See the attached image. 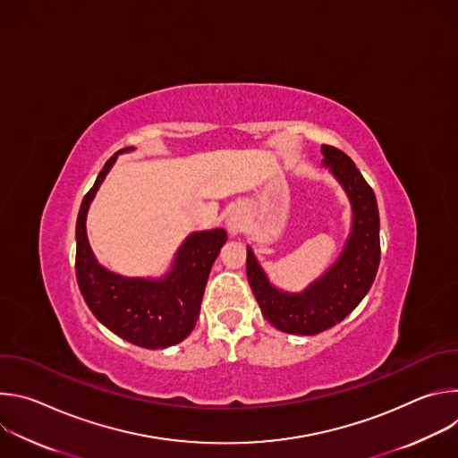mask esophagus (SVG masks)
Here are the masks:
<instances>
[{
	"mask_svg": "<svg viewBox=\"0 0 458 458\" xmlns=\"http://www.w3.org/2000/svg\"><path fill=\"white\" fill-rule=\"evenodd\" d=\"M244 223H246V221H244L242 212H241L239 208H233V210L228 214V217H226V228H228L230 235H237L239 232H242Z\"/></svg>",
	"mask_w": 458,
	"mask_h": 458,
	"instance_id": "1",
	"label": "esophagus"
}]
</instances>
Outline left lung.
I'll use <instances>...</instances> for the list:
<instances>
[{
  "mask_svg": "<svg viewBox=\"0 0 458 458\" xmlns=\"http://www.w3.org/2000/svg\"><path fill=\"white\" fill-rule=\"evenodd\" d=\"M322 165L343 186L352 205V230L335 263L299 293L270 283L250 246L246 276L260 311L277 330L315 335L350 315L369 292L380 263V221L371 186L355 163L339 148L322 145Z\"/></svg>",
  "mask_w": 458,
  "mask_h": 458,
  "instance_id": "8db88e82",
  "label": "left lung"
}]
</instances>
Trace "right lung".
Here are the masks:
<instances>
[{"mask_svg": "<svg viewBox=\"0 0 458 458\" xmlns=\"http://www.w3.org/2000/svg\"><path fill=\"white\" fill-rule=\"evenodd\" d=\"M132 150L115 152L83 198L76 223V277L87 306L103 326L136 346L157 350L184 341L193 330L226 230L190 233L175 251L170 270L157 279L124 277L101 267L87 237V214L117 156Z\"/></svg>", "mask_w": 458, "mask_h": 458, "instance_id": "obj_1", "label": "right lung"}]
</instances>
